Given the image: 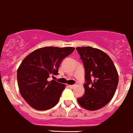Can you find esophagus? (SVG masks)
<instances>
[{
  "mask_svg": "<svg viewBox=\"0 0 133 133\" xmlns=\"http://www.w3.org/2000/svg\"><path fill=\"white\" fill-rule=\"evenodd\" d=\"M68 87L70 88H74L76 87V85H68Z\"/></svg>",
  "mask_w": 133,
  "mask_h": 133,
  "instance_id": "34e87169",
  "label": "esophagus"
}]
</instances>
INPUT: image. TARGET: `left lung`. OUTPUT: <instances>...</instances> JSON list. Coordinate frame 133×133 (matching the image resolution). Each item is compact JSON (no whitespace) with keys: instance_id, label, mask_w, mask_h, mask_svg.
<instances>
[{"instance_id":"left-lung-1","label":"left lung","mask_w":133,"mask_h":133,"mask_svg":"<svg viewBox=\"0 0 133 133\" xmlns=\"http://www.w3.org/2000/svg\"><path fill=\"white\" fill-rule=\"evenodd\" d=\"M85 69V94L77 98L81 106L89 111L103 108L112 99L118 83V74L107 54L91 46L76 47Z\"/></svg>"}]
</instances>
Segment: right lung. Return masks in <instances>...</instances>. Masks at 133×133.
Wrapping results in <instances>:
<instances>
[{
    "instance_id": "add662e5",
    "label": "right lung",
    "mask_w": 133,
    "mask_h": 133,
    "mask_svg": "<svg viewBox=\"0 0 133 133\" xmlns=\"http://www.w3.org/2000/svg\"><path fill=\"white\" fill-rule=\"evenodd\" d=\"M74 50L71 46H45L34 50L22 61L17 70L19 91L32 108L47 110L57 104L65 84L48 78L59 74L61 61Z\"/></svg>"
}]
</instances>
